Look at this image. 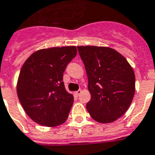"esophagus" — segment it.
<instances>
[{
	"mask_svg": "<svg viewBox=\"0 0 155 155\" xmlns=\"http://www.w3.org/2000/svg\"><path fill=\"white\" fill-rule=\"evenodd\" d=\"M81 92H82V91H81V90H78L77 91H75V92H74V95H75L76 96H79L81 94Z\"/></svg>",
	"mask_w": 155,
	"mask_h": 155,
	"instance_id": "1",
	"label": "esophagus"
}]
</instances>
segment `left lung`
Wrapping results in <instances>:
<instances>
[{"instance_id": "1", "label": "left lung", "mask_w": 155, "mask_h": 155, "mask_svg": "<svg viewBox=\"0 0 155 155\" xmlns=\"http://www.w3.org/2000/svg\"><path fill=\"white\" fill-rule=\"evenodd\" d=\"M88 77L91 97L87 111L96 122L109 123L129 108L135 92V74L127 59L111 48L77 47Z\"/></svg>"}]
</instances>
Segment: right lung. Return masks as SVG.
<instances>
[{"mask_svg":"<svg viewBox=\"0 0 155 155\" xmlns=\"http://www.w3.org/2000/svg\"><path fill=\"white\" fill-rule=\"evenodd\" d=\"M77 54L74 46L40 49L21 67L17 91L29 117L46 127H56L66 121L74 102L63 81L67 65Z\"/></svg>","mask_w":155,"mask_h":155,"instance_id":"right-lung-1","label":"right lung"}]
</instances>
